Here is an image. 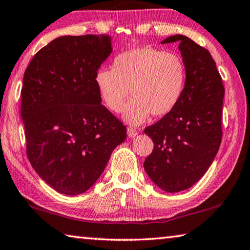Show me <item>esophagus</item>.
<instances>
[{
  "mask_svg": "<svg viewBox=\"0 0 250 250\" xmlns=\"http://www.w3.org/2000/svg\"><path fill=\"white\" fill-rule=\"evenodd\" d=\"M126 132H128V137H129V138H133V137L138 136V131H137V130L131 128V126H129V128L126 129Z\"/></svg>",
  "mask_w": 250,
  "mask_h": 250,
  "instance_id": "esophagus-1",
  "label": "esophagus"
}]
</instances>
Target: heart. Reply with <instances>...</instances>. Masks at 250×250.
Returning <instances> with one entry per match:
<instances>
[{"mask_svg":"<svg viewBox=\"0 0 250 250\" xmlns=\"http://www.w3.org/2000/svg\"><path fill=\"white\" fill-rule=\"evenodd\" d=\"M187 69L178 54L142 46L118 54L112 69H99L94 82L106 108L121 112L126 98L125 119L140 125L149 118L162 117L176 108L184 94Z\"/></svg>","mask_w":250,"mask_h":250,"instance_id":"heart-1","label":"heart"}]
</instances>
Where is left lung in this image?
<instances>
[{"label":"left lung","instance_id":"left-lung-1","mask_svg":"<svg viewBox=\"0 0 250 250\" xmlns=\"http://www.w3.org/2000/svg\"><path fill=\"white\" fill-rule=\"evenodd\" d=\"M172 42L187 69L185 91L175 109L145 129L154 146L144 166L160 189L179 192L205 175L219 150L225 88L207 49L180 34L161 43Z\"/></svg>","mask_w":250,"mask_h":250}]
</instances>
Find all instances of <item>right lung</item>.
<instances>
[{"label":"right lung","instance_id":"add662e5","mask_svg":"<svg viewBox=\"0 0 250 250\" xmlns=\"http://www.w3.org/2000/svg\"><path fill=\"white\" fill-rule=\"evenodd\" d=\"M112 52L108 35L60 37L27 66L21 90L26 154L50 187L75 196L92 187L126 128L101 104L94 82Z\"/></svg>","mask_w":250,"mask_h":250}]
</instances>
